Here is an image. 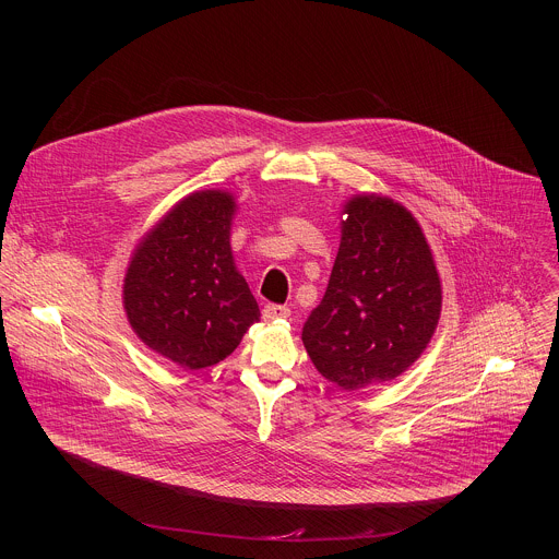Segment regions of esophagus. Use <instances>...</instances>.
<instances>
[{"instance_id": "obj_1", "label": "esophagus", "mask_w": 559, "mask_h": 559, "mask_svg": "<svg viewBox=\"0 0 559 559\" xmlns=\"http://www.w3.org/2000/svg\"><path fill=\"white\" fill-rule=\"evenodd\" d=\"M289 316H292V311L285 305H265L263 307L265 321H278V318H289Z\"/></svg>"}]
</instances>
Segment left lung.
<instances>
[{
	"label": "left lung",
	"instance_id": "8db88e82",
	"mask_svg": "<svg viewBox=\"0 0 559 559\" xmlns=\"http://www.w3.org/2000/svg\"><path fill=\"white\" fill-rule=\"evenodd\" d=\"M328 292L302 325V345L345 391L386 382L427 349L442 287L423 227L389 197L356 194L343 207Z\"/></svg>",
	"mask_w": 559,
	"mask_h": 559
}]
</instances>
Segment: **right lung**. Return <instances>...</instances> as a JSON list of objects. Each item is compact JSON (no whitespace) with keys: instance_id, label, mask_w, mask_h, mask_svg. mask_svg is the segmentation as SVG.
Wrapping results in <instances>:
<instances>
[{"instance_id":"1","label":"right lung","mask_w":559,"mask_h":559,"mask_svg":"<svg viewBox=\"0 0 559 559\" xmlns=\"http://www.w3.org/2000/svg\"><path fill=\"white\" fill-rule=\"evenodd\" d=\"M236 201L223 190L181 199L136 246L123 309L134 334L183 369L227 358L261 318L229 248Z\"/></svg>"}]
</instances>
